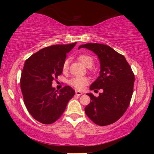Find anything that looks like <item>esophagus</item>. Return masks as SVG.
I'll list each match as a JSON object with an SVG mask.
<instances>
[{
    "instance_id": "1",
    "label": "esophagus",
    "mask_w": 154,
    "mask_h": 154,
    "mask_svg": "<svg viewBox=\"0 0 154 154\" xmlns=\"http://www.w3.org/2000/svg\"><path fill=\"white\" fill-rule=\"evenodd\" d=\"M75 94H76L77 96H81V95H82V94H83V92H80V91H78V90H77L76 92H75Z\"/></svg>"
}]
</instances>
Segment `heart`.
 <instances>
[{"instance_id":"b5f03b06","label":"heart","mask_w":154,"mask_h":154,"mask_svg":"<svg viewBox=\"0 0 154 154\" xmlns=\"http://www.w3.org/2000/svg\"><path fill=\"white\" fill-rule=\"evenodd\" d=\"M79 60L86 67L91 68L94 64V59L88 54H82L78 57ZM69 67V60L66 59L62 64V71L66 72ZM89 79L86 77H76L72 78L69 81V84L78 90H82L89 83Z\"/></svg>"}]
</instances>
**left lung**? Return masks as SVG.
<instances>
[{
	"mask_svg": "<svg viewBox=\"0 0 154 154\" xmlns=\"http://www.w3.org/2000/svg\"><path fill=\"white\" fill-rule=\"evenodd\" d=\"M92 51L100 64V76L90 90L103 89L98 97L88 93L90 103L85 112L94 123L104 126L114 123L123 116L133 92L134 75L125 57L106 45L86 43L79 47Z\"/></svg>",
	"mask_w": 154,
	"mask_h": 154,
	"instance_id": "obj_1",
	"label": "left lung"
}]
</instances>
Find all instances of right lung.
<instances>
[{
	"label": "right lung",
	"instance_id": "right-lung-1",
	"mask_svg": "<svg viewBox=\"0 0 154 154\" xmlns=\"http://www.w3.org/2000/svg\"><path fill=\"white\" fill-rule=\"evenodd\" d=\"M77 43L54 45L41 49L25 62L20 87L28 111L36 121L51 124L60 118L75 91L66 85L60 90L52 82L62 72L66 54Z\"/></svg>",
	"mask_w": 154,
	"mask_h": 154
}]
</instances>
